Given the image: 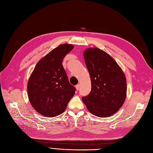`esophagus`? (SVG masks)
Segmentation results:
<instances>
[{
	"instance_id": "34e87169",
	"label": "esophagus",
	"mask_w": 153,
	"mask_h": 153,
	"mask_svg": "<svg viewBox=\"0 0 153 153\" xmlns=\"http://www.w3.org/2000/svg\"><path fill=\"white\" fill-rule=\"evenodd\" d=\"M75 87H76V89L77 91H78V90H79V89H80V85L79 84H77Z\"/></svg>"
}]
</instances>
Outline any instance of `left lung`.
<instances>
[{"instance_id":"8db88e82","label":"left lung","mask_w":153,"mask_h":153,"mask_svg":"<svg viewBox=\"0 0 153 153\" xmlns=\"http://www.w3.org/2000/svg\"><path fill=\"white\" fill-rule=\"evenodd\" d=\"M89 71L91 90L82 97L88 110L99 117H108L123 106L126 96V79L115 60L99 48H88L84 53Z\"/></svg>"}]
</instances>
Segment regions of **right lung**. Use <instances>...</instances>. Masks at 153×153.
Masks as SVG:
<instances>
[{
  "label": "right lung",
  "mask_w": 153,
  "mask_h": 153,
  "mask_svg": "<svg viewBox=\"0 0 153 153\" xmlns=\"http://www.w3.org/2000/svg\"><path fill=\"white\" fill-rule=\"evenodd\" d=\"M73 49L70 44L59 45L37 63L29 78L27 92L34 108L46 117L57 116L66 110L75 94L62 66L64 57Z\"/></svg>",
  "instance_id": "1"
}]
</instances>
